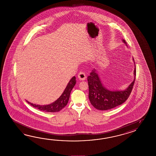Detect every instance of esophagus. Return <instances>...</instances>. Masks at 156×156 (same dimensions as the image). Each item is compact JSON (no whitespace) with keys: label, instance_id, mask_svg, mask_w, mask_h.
<instances>
[{"label":"esophagus","instance_id":"34e87169","mask_svg":"<svg viewBox=\"0 0 156 156\" xmlns=\"http://www.w3.org/2000/svg\"><path fill=\"white\" fill-rule=\"evenodd\" d=\"M78 78L80 80H85L86 78V74L83 72H80L78 74Z\"/></svg>","mask_w":156,"mask_h":156}]
</instances>
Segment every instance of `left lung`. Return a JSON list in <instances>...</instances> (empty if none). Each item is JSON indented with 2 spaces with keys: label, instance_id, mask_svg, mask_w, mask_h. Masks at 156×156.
I'll use <instances>...</instances> for the list:
<instances>
[{
  "label": "left lung",
  "instance_id": "obj_1",
  "mask_svg": "<svg viewBox=\"0 0 156 156\" xmlns=\"http://www.w3.org/2000/svg\"><path fill=\"white\" fill-rule=\"evenodd\" d=\"M123 42L127 46L124 40ZM133 61H134V58ZM135 64V63H134ZM134 70V80L124 90L110 91L105 88L101 80L96 69L92 70L87 77L89 85V98L90 101L96 109L106 110L114 108L124 103L132 92L136 76V65Z\"/></svg>",
  "mask_w": 156,
  "mask_h": 156
}]
</instances>
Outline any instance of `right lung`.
Returning <instances> with one entry per match:
<instances>
[{"label":"right lung","instance_id":"obj_1","mask_svg":"<svg viewBox=\"0 0 156 156\" xmlns=\"http://www.w3.org/2000/svg\"><path fill=\"white\" fill-rule=\"evenodd\" d=\"M76 83V77L73 76L72 79L70 80L69 83H68L65 89L64 90L62 95L60 96V98L57 99L55 102L51 103L48 105H36L32 103H30L29 101H27V102L30 104L32 106L40 110L43 112H58L61 110L66 105L70 98V93L73 87L75 85Z\"/></svg>","mask_w":156,"mask_h":156}]
</instances>
